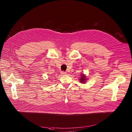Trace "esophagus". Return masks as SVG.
I'll list each match as a JSON object with an SVG mask.
<instances>
[{
	"mask_svg": "<svg viewBox=\"0 0 132 132\" xmlns=\"http://www.w3.org/2000/svg\"><path fill=\"white\" fill-rule=\"evenodd\" d=\"M61 74L62 75H67V73H66V72H64V71H61Z\"/></svg>",
	"mask_w": 132,
	"mask_h": 132,
	"instance_id": "34e87169",
	"label": "esophagus"
}]
</instances>
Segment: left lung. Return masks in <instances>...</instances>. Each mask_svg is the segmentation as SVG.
Here are the masks:
<instances>
[{
  "instance_id": "1",
  "label": "left lung",
  "mask_w": 132,
  "mask_h": 132,
  "mask_svg": "<svg viewBox=\"0 0 132 132\" xmlns=\"http://www.w3.org/2000/svg\"><path fill=\"white\" fill-rule=\"evenodd\" d=\"M86 77H85L84 75H82L81 76V78H80V82L84 83L85 82H86Z\"/></svg>"
}]
</instances>
